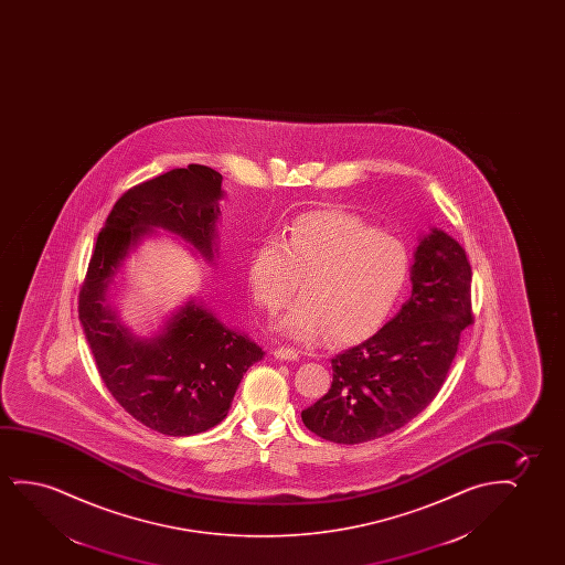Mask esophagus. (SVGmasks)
Here are the masks:
<instances>
[{"label": "esophagus", "instance_id": "esophagus-1", "mask_svg": "<svg viewBox=\"0 0 565 565\" xmlns=\"http://www.w3.org/2000/svg\"><path fill=\"white\" fill-rule=\"evenodd\" d=\"M274 356L279 359V361H297V359H299V353H297L295 349L278 348L274 351Z\"/></svg>", "mask_w": 565, "mask_h": 565}]
</instances>
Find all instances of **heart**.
Segmentation results:
<instances>
[{
    "label": "heart",
    "instance_id": "1",
    "mask_svg": "<svg viewBox=\"0 0 565 565\" xmlns=\"http://www.w3.org/2000/svg\"><path fill=\"white\" fill-rule=\"evenodd\" d=\"M409 250L345 210L294 220L284 239L266 237L247 258L245 279L256 305L276 315L301 286L302 299L279 320L301 343L355 345L382 330L409 278Z\"/></svg>",
    "mask_w": 565,
    "mask_h": 565
}]
</instances>
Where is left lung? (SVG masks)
<instances>
[{
	"mask_svg": "<svg viewBox=\"0 0 565 565\" xmlns=\"http://www.w3.org/2000/svg\"><path fill=\"white\" fill-rule=\"evenodd\" d=\"M471 276L465 248L448 233L433 227L418 237L409 299L379 333L333 356L332 387L301 413L310 433L335 444H363L426 409L472 322Z\"/></svg>",
	"mask_w": 565,
	"mask_h": 565,
	"instance_id": "left-lung-1",
	"label": "left lung"
}]
</instances>
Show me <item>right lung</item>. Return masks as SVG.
<instances>
[{
  "mask_svg": "<svg viewBox=\"0 0 565 565\" xmlns=\"http://www.w3.org/2000/svg\"><path fill=\"white\" fill-rule=\"evenodd\" d=\"M222 199V175L199 163L132 186L98 233L78 294V320L109 394L131 417L168 436L220 425L263 348L196 299L173 310L154 335H137L108 301L109 286L154 230L173 233L214 263Z\"/></svg>",
  "mask_w": 565,
  "mask_h": 565,
  "instance_id": "obj_1",
  "label": "right lung"
}]
</instances>
